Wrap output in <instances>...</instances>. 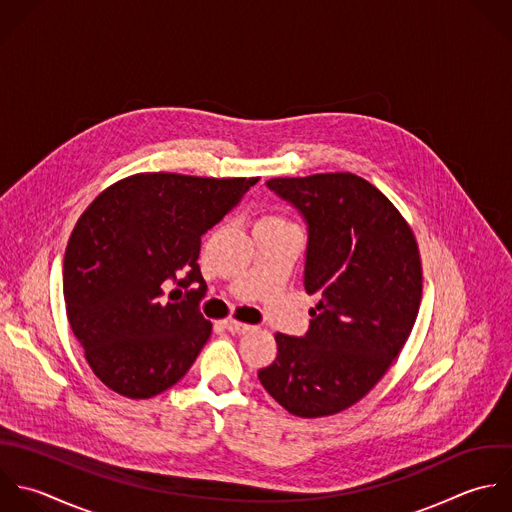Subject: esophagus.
<instances>
[{"label":"esophagus","instance_id":"obj_1","mask_svg":"<svg viewBox=\"0 0 512 512\" xmlns=\"http://www.w3.org/2000/svg\"><path fill=\"white\" fill-rule=\"evenodd\" d=\"M223 325H225V329H227V331H231V333H239V335H241V333H247V331H251V329H253L251 325L241 323V321H235V319H227Z\"/></svg>","mask_w":512,"mask_h":512}]
</instances>
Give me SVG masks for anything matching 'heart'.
I'll return each instance as SVG.
<instances>
[{"mask_svg": "<svg viewBox=\"0 0 512 512\" xmlns=\"http://www.w3.org/2000/svg\"><path fill=\"white\" fill-rule=\"evenodd\" d=\"M267 221H275V223H289L285 217H281V215H267L265 217Z\"/></svg>", "mask_w": 512, "mask_h": 512, "instance_id": "1", "label": "heart"}]
</instances>
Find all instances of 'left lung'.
I'll return each instance as SVG.
<instances>
[{"label": "left lung", "mask_w": 512, "mask_h": 512, "mask_svg": "<svg viewBox=\"0 0 512 512\" xmlns=\"http://www.w3.org/2000/svg\"><path fill=\"white\" fill-rule=\"evenodd\" d=\"M267 185L309 223L305 337L277 333L259 371L291 415L317 419L359 403L405 347L423 297L419 243L401 211L355 173L277 177Z\"/></svg>", "instance_id": "8db88e82"}]
</instances>
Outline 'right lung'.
<instances>
[{"instance_id":"1","label":"right lung","mask_w":512,"mask_h":512,"mask_svg":"<svg viewBox=\"0 0 512 512\" xmlns=\"http://www.w3.org/2000/svg\"><path fill=\"white\" fill-rule=\"evenodd\" d=\"M259 177H197L147 171L103 189L77 219L63 261L65 311L93 375L127 399L173 387L211 337L197 303H163V283H205L201 235Z\"/></svg>"}]
</instances>
